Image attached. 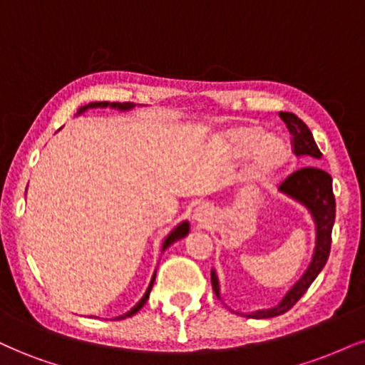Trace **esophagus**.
Here are the masks:
<instances>
[{"mask_svg": "<svg viewBox=\"0 0 365 365\" xmlns=\"http://www.w3.org/2000/svg\"><path fill=\"white\" fill-rule=\"evenodd\" d=\"M213 218V208L210 205H200L195 210V222L200 225L208 223L210 220Z\"/></svg>", "mask_w": 365, "mask_h": 365, "instance_id": "obj_1", "label": "esophagus"}]
</instances>
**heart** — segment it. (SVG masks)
<instances>
[{"label":"heart","instance_id":"obj_1","mask_svg":"<svg viewBox=\"0 0 365 365\" xmlns=\"http://www.w3.org/2000/svg\"><path fill=\"white\" fill-rule=\"evenodd\" d=\"M250 157L247 178L250 181H267L286 165L289 147L279 137L267 135L260 127H240L225 138V155L230 160Z\"/></svg>","mask_w":365,"mask_h":365}]
</instances>
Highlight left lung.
Instances as JSON below:
<instances>
[{"label": "left lung", "mask_w": 365, "mask_h": 365, "mask_svg": "<svg viewBox=\"0 0 365 365\" xmlns=\"http://www.w3.org/2000/svg\"><path fill=\"white\" fill-rule=\"evenodd\" d=\"M279 116H281V120L284 121L287 130L292 135V150H294V154L308 157V160L322 159L320 148H318L304 121L299 120L294 113H287V111H281ZM279 191L282 195L289 196L291 200L298 201L312 213L314 227H317V245H314L313 259L308 269L301 276L299 281L286 292V296L277 307L244 314V317L257 318V320L279 317V314L289 312L298 303L301 296L308 291V287L312 286L318 274L322 272L328 260V255H330L331 228H334L335 223V196L334 190H331V175L320 168L309 165V168H303L287 175L279 186ZM211 286H213L215 294L220 298V282L215 271H211Z\"/></svg>", "instance_id": "1"}]
</instances>
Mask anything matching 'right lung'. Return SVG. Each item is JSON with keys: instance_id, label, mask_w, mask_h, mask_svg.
Returning a JSON list of instances; mask_svg holds the SVG:
<instances>
[{"instance_id": "right-lung-1", "label": "right lung", "mask_w": 365, "mask_h": 365, "mask_svg": "<svg viewBox=\"0 0 365 365\" xmlns=\"http://www.w3.org/2000/svg\"><path fill=\"white\" fill-rule=\"evenodd\" d=\"M115 108V110H120V111H127V110H132V108L135 106L133 103H108V101H98V103H89V105H86V106H83L81 108V110L78 111V115L79 113H83V111H86V110H89V108ZM187 233H190V222H182V223H179L178 227L174 228L173 232L169 233L168 237H165V240H164V244H162V252H164L165 249H168L169 245H173L174 242H178V240H181L182 237H186ZM154 281H155V272H154V276H152V281H150V284H148V287H147V291H145V294L142 296V299L138 301L137 304H135V307L130 309L128 313H125V314H121V317H116L115 320H123V318H127V317H132V314H135L138 312V309H140L143 304L147 303V299H148V294H150V289H152V286H154Z\"/></svg>"}]
</instances>
